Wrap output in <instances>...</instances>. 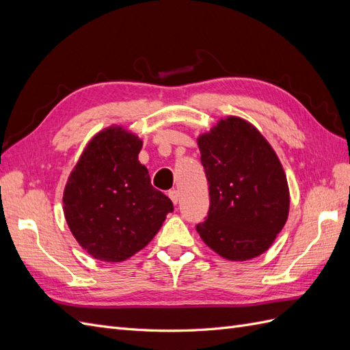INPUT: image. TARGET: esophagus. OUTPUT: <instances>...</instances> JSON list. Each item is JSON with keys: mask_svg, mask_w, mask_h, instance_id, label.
<instances>
[{"mask_svg": "<svg viewBox=\"0 0 350 350\" xmlns=\"http://www.w3.org/2000/svg\"><path fill=\"white\" fill-rule=\"evenodd\" d=\"M167 196H169V198L172 200V203L176 206L178 201H179V191H178V189H171V191L167 193Z\"/></svg>", "mask_w": 350, "mask_h": 350, "instance_id": "esophagus-1", "label": "esophagus"}]
</instances>
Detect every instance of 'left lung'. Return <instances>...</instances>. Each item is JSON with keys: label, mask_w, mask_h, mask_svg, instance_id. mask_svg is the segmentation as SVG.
I'll use <instances>...</instances> for the list:
<instances>
[{"label": "left lung", "mask_w": 350, "mask_h": 350, "mask_svg": "<svg viewBox=\"0 0 350 350\" xmlns=\"http://www.w3.org/2000/svg\"><path fill=\"white\" fill-rule=\"evenodd\" d=\"M210 188L208 217L197 232L229 261L266 252L289 216L291 194L280 159L256 126L220 118L197 137Z\"/></svg>", "instance_id": "left-lung-1"}]
</instances>
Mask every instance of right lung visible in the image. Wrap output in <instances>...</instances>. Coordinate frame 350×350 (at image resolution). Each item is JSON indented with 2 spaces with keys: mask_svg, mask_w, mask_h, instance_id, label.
I'll use <instances>...</instances> for the list:
<instances>
[{
  "mask_svg": "<svg viewBox=\"0 0 350 350\" xmlns=\"http://www.w3.org/2000/svg\"><path fill=\"white\" fill-rule=\"evenodd\" d=\"M143 140L122 125L92 137L62 196L72 237L93 258L121 262L143 250L162 228L172 201L153 188L140 163Z\"/></svg>",
  "mask_w": 350,
  "mask_h": 350,
  "instance_id": "add662e5",
  "label": "right lung"
}]
</instances>
